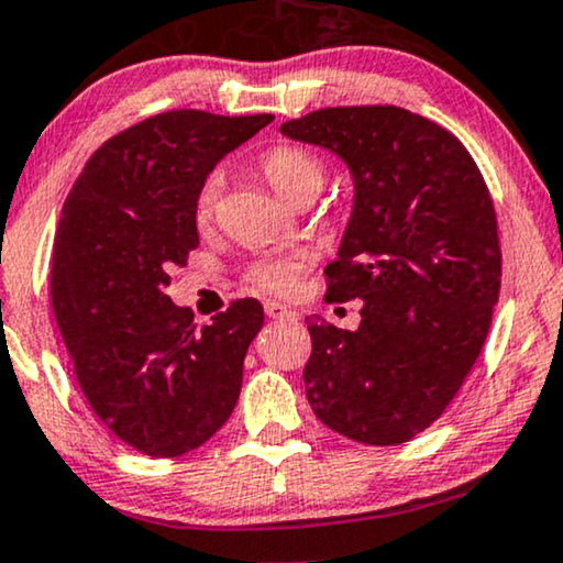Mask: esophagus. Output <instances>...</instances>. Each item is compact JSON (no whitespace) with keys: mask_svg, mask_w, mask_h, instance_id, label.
Listing matches in <instances>:
<instances>
[{"mask_svg":"<svg viewBox=\"0 0 563 563\" xmlns=\"http://www.w3.org/2000/svg\"><path fill=\"white\" fill-rule=\"evenodd\" d=\"M265 314L269 319H294L296 311L290 309L286 303H277V301H265Z\"/></svg>","mask_w":563,"mask_h":563,"instance_id":"esophagus-1","label":"esophagus"}]
</instances>
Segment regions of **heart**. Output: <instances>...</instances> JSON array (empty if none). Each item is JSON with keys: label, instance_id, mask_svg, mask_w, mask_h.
I'll use <instances>...</instances> for the list:
<instances>
[{"label": "heart", "instance_id": "heart-1", "mask_svg": "<svg viewBox=\"0 0 563 563\" xmlns=\"http://www.w3.org/2000/svg\"><path fill=\"white\" fill-rule=\"evenodd\" d=\"M260 174L286 202L301 205L306 199H314L324 187L327 166L314 151L303 145H275L260 155ZM223 176L212 170L199 184L195 195V220L197 225H208L216 216ZM309 260L306 257H267L257 260L246 267V280L265 294L288 296L294 294L306 275Z\"/></svg>", "mask_w": 563, "mask_h": 563}]
</instances>
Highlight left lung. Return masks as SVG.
Segmentation results:
<instances>
[{
  "mask_svg": "<svg viewBox=\"0 0 563 563\" xmlns=\"http://www.w3.org/2000/svg\"><path fill=\"white\" fill-rule=\"evenodd\" d=\"M353 170L355 205L327 301H364L355 332L306 319V397L327 429L397 446L429 429L478 361L501 288L499 223L467 147L397 106L319 109L280 126Z\"/></svg>",
  "mask_w": 563,
  "mask_h": 563,
  "instance_id": "1",
  "label": "left lung"
}]
</instances>
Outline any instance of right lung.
Returning <instances> with one entry per match:
<instances>
[{
	"label": "right lung",
	"instance_id": "add662e5",
	"mask_svg": "<svg viewBox=\"0 0 563 563\" xmlns=\"http://www.w3.org/2000/svg\"><path fill=\"white\" fill-rule=\"evenodd\" d=\"M273 119L155 113L106 140L64 199L56 324L98 421L147 457L197 450L236 408L246 347L265 322L260 301L236 298L197 327L166 286L199 244V184Z\"/></svg>",
	"mask_w": 563,
	"mask_h": 563
}]
</instances>
